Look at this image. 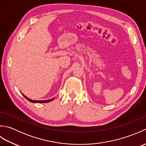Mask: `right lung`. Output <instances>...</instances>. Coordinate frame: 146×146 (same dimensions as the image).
<instances>
[{"label": "right lung", "mask_w": 146, "mask_h": 146, "mask_svg": "<svg viewBox=\"0 0 146 146\" xmlns=\"http://www.w3.org/2000/svg\"><path fill=\"white\" fill-rule=\"evenodd\" d=\"M23 95L27 99V100H29L31 102H33V103H47V102H51V101H52L54 99V98H52V99H50V100H31V99L26 97V96L24 95L23 94Z\"/></svg>", "instance_id": "right-lung-1"}]
</instances>
